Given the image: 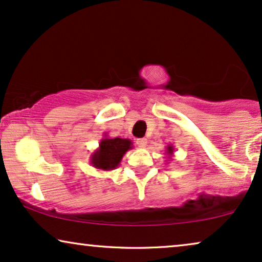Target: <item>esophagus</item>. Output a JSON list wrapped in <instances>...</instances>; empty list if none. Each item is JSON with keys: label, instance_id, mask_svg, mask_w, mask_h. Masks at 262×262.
Segmentation results:
<instances>
[{"label": "esophagus", "instance_id": "34e87169", "mask_svg": "<svg viewBox=\"0 0 262 262\" xmlns=\"http://www.w3.org/2000/svg\"><path fill=\"white\" fill-rule=\"evenodd\" d=\"M136 145H138L140 148H143V147L147 146V139L146 138H140L136 140Z\"/></svg>", "mask_w": 262, "mask_h": 262}]
</instances>
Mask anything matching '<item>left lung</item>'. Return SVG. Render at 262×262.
Masks as SVG:
<instances>
[{
	"label": "left lung",
	"mask_w": 262,
	"mask_h": 262,
	"mask_svg": "<svg viewBox=\"0 0 262 262\" xmlns=\"http://www.w3.org/2000/svg\"><path fill=\"white\" fill-rule=\"evenodd\" d=\"M173 153H174V148H173V146L168 145V146L166 147V156H167V159H171L172 156H173Z\"/></svg>",
	"instance_id": "8db88e82"
}]
</instances>
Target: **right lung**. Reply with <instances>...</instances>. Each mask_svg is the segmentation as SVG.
Segmentation results:
<instances>
[{"instance_id":"add662e5","label":"right lung","mask_w":262,"mask_h":262,"mask_svg":"<svg viewBox=\"0 0 262 262\" xmlns=\"http://www.w3.org/2000/svg\"><path fill=\"white\" fill-rule=\"evenodd\" d=\"M103 136L98 148L91 154L90 163L97 169L112 171L119 166L124 154L133 148V142L129 139H112L106 134Z\"/></svg>"}]
</instances>
